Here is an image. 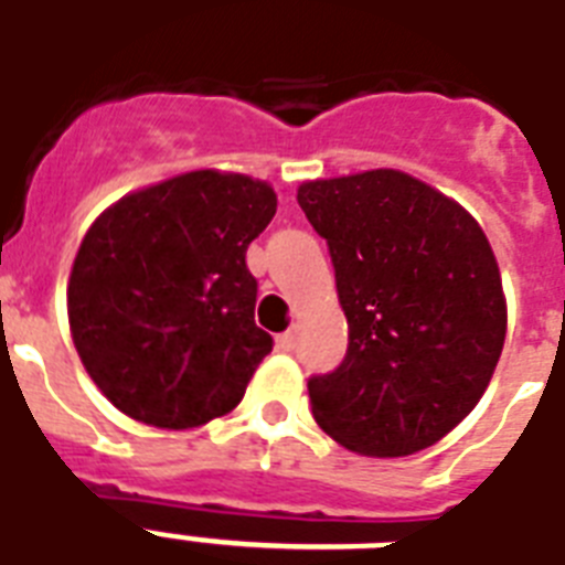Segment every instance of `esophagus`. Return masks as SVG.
<instances>
[{"instance_id":"esophagus-1","label":"esophagus","mask_w":565,"mask_h":565,"mask_svg":"<svg viewBox=\"0 0 565 565\" xmlns=\"http://www.w3.org/2000/svg\"><path fill=\"white\" fill-rule=\"evenodd\" d=\"M278 349H281V352H292V349H296V334H292V331H284V334L278 337Z\"/></svg>"}]
</instances>
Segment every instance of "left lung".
<instances>
[{
    "label": "left lung",
    "mask_w": 565,
    "mask_h": 565,
    "mask_svg": "<svg viewBox=\"0 0 565 565\" xmlns=\"http://www.w3.org/2000/svg\"><path fill=\"white\" fill-rule=\"evenodd\" d=\"M328 239L349 352L308 381L313 419L366 457L434 446L475 411L508 334L492 246L472 213L402 170L305 181Z\"/></svg>",
    "instance_id": "8db88e82"
}]
</instances>
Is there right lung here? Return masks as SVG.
Returning a JSON list of instances; mask_svg holds the SVG:
<instances>
[{"mask_svg":"<svg viewBox=\"0 0 565 565\" xmlns=\"http://www.w3.org/2000/svg\"><path fill=\"white\" fill-rule=\"evenodd\" d=\"M278 199L266 181L193 170L96 216L66 284L70 334L117 411L199 428L239 404L273 337L255 326L248 243Z\"/></svg>","mask_w":565,"mask_h":565,"instance_id":"add662e5","label":"right lung"}]
</instances>
